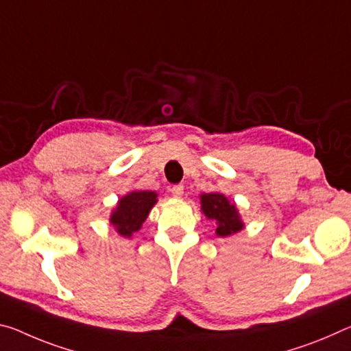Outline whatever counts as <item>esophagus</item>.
Listing matches in <instances>:
<instances>
[{
	"instance_id": "34e87169",
	"label": "esophagus",
	"mask_w": 351,
	"mask_h": 351,
	"mask_svg": "<svg viewBox=\"0 0 351 351\" xmlns=\"http://www.w3.org/2000/svg\"><path fill=\"white\" fill-rule=\"evenodd\" d=\"M171 191V195H173L175 198H181L182 193H184V186L182 184H176L170 189Z\"/></svg>"
}]
</instances>
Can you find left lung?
I'll return each mask as SVG.
<instances>
[{"label": "left lung", "instance_id": "obj_1", "mask_svg": "<svg viewBox=\"0 0 351 351\" xmlns=\"http://www.w3.org/2000/svg\"><path fill=\"white\" fill-rule=\"evenodd\" d=\"M202 213L209 220L215 221V234L219 237H228L236 234L243 228V221L234 203H231L223 193H203L199 197Z\"/></svg>", "mask_w": 351, "mask_h": 351}]
</instances>
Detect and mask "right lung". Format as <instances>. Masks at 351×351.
Wrapping results in <instances>:
<instances>
[{
    "mask_svg": "<svg viewBox=\"0 0 351 351\" xmlns=\"http://www.w3.org/2000/svg\"><path fill=\"white\" fill-rule=\"evenodd\" d=\"M158 203V193L152 191H132L119 199L110 214V225L123 237H131L138 231L153 206Z\"/></svg>",
    "mask_w": 351,
    "mask_h": 351,
    "instance_id": "1",
    "label": "right lung"
}]
</instances>
